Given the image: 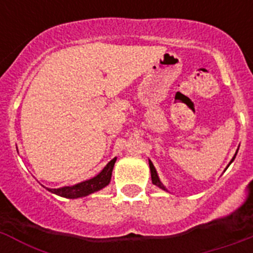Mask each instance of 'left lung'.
Wrapping results in <instances>:
<instances>
[{
    "mask_svg": "<svg viewBox=\"0 0 253 253\" xmlns=\"http://www.w3.org/2000/svg\"><path fill=\"white\" fill-rule=\"evenodd\" d=\"M236 154H237V152H236ZM236 154H234V157L232 158V161H231V162H229V165H231V163L233 162V161H234V158H236ZM229 165H228V166H229ZM149 169H151V177H152V182H153V184L156 185V186H158V187H160V189H162V190H166V191H167V189H166V187L163 186V184H162V182H161L160 177H158V175H157V171H156V169H154L153 163L151 162V160H149Z\"/></svg>",
    "mask_w": 253,
    "mask_h": 253,
    "instance_id": "8db88e82",
    "label": "left lung"
}]
</instances>
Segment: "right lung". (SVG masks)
Instances as JSON below:
<instances>
[{"instance_id":"obj_1","label":"right lung","mask_w":253,"mask_h":253,"mask_svg":"<svg viewBox=\"0 0 253 253\" xmlns=\"http://www.w3.org/2000/svg\"><path fill=\"white\" fill-rule=\"evenodd\" d=\"M115 162L116 157L113 158L110 162L107 163L99 175H96L95 177L90 178V180L82 181V182L73 185V186H64L59 187V189H48V187H45V189L48 191H50V193L55 194V195H59L62 198L67 199H77L82 198V196L90 195V194L96 193V191H99V190L104 189L105 186L109 185Z\"/></svg>"}]
</instances>
